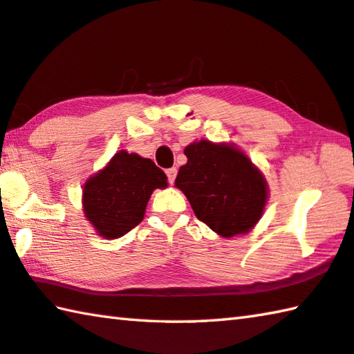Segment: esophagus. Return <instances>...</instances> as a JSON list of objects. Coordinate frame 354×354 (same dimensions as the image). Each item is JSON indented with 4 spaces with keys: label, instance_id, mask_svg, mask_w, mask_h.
Segmentation results:
<instances>
[{
    "label": "esophagus",
    "instance_id": "1",
    "mask_svg": "<svg viewBox=\"0 0 354 354\" xmlns=\"http://www.w3.org/2000/svg\"><path fill=\"white\" fill-rule=\"evenodd\" d=\"M165 173H167V178H169V183L170 184L175 183V178H176V173H178V170L175 169V167H171V169L165 170Z\"/></svg>",
    "mask_w": 354,
    "mask_h": 354
}]
</instances>
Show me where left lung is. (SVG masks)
I'll list each match as a JSON object with an SVG mask.
<instances>
[{
    "label": "left lung",
    "mask_w": 354,
    "mask_h": 354,
    "mask_svg": "<svg viewBox=\"0 0 354 354\" xmlns=\"http://www.w3.org/2000/svg\"><path fill=\"white\" fill-rule=\"evenodd\" d=\"M175 187L183 192L198 220L224 239L250 232L265 212L266 178L249 156L230 142L199 139L184 149Z\"/></svg>",
    "instance_id": "8db88e82"
}]
</instances>
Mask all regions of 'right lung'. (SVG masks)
<instances>
[{
  "instance_id": "add662e5",
  "label": "right lung",
  "mask_w": 354,
  "mask_h": 354,
  "mask_svg": "<svg viewBox=\"0 0 354 354\" xmlns=\"http://www.w3.org/2000/svg\"><path fill=\"white\" fill-rule=\"evenodd\" d=\"M167 185L151 159L119 150L83 184V214L102 239H120L144 220L153 190Z\"/></svg>"
}]
</instances>
